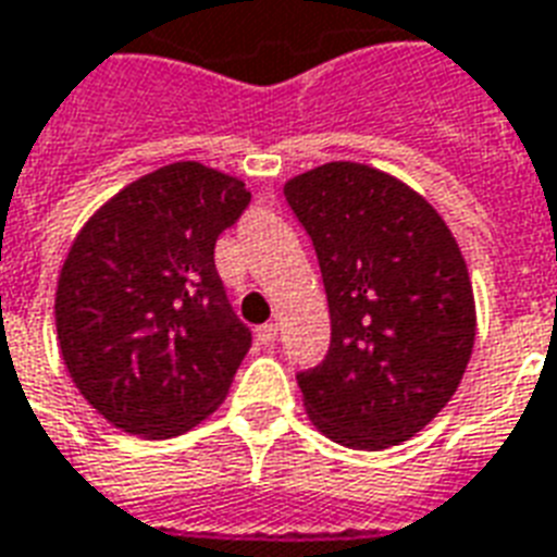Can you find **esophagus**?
Listing matches in <instances>:
<instances>
[{
    "mask_svg": "<svg viewBox=\"0 0 557 557\" xmlns=\"http://www.w3.org/2000/svg\"><path fill=\"white\" fill-rule=\"evenodd\" d=\"M277 333L280 326L274 324V321H269V324H262L260 330H257V338H260L262 345H274V342H277Z\"/></svg>",
    "mask_w": 557,
    "mask_h": 557,
    "instance_id": "obj_1",
    "label": "esophagus"
}]
</instances>
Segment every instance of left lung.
Returning <instances> with one entry per match:
<instances>
[{"instance_id": "obj_1", "label": "left lung", "mask_w": 557, "mask_h": 557, "mask_svg": "<svg viewBox=\"0 0 557 557\" xmlns=\"http://www.w3.org/2000/svg\"><path fill=\"white\" fill-rule=\"evenodd\" d=\"M315 245L330 304L324 362L297 373L309 420L350 449L409 441L449 403L473 354L476 304L435 207L364 163L283 186Z\"/></svg>"}]
</instances>
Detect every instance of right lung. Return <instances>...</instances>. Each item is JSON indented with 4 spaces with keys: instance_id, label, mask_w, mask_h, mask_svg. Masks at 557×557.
<instances>
[{
    "instance_id": "obj_1",
    "label": "right lung",
    "mask_w": 557,
    "mask_h": 557,
    "mask_svg": "<svg viewBox=\"0 0 557 557\" xmlns=\"http://www.w3.org/2000/svg\"><path fill=\"white\" fill-rule=\"evenodd\" d=\"M248 203L239 177L169 163L113 195L72 242L54 295L58 347L116 430L172 438L222 406L250 330L212 253Z\"/></svg>"
}]
</instances>
